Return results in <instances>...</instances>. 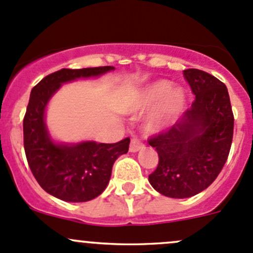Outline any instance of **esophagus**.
<instances>
[{
    "instance_id": "esophagus-1",
    "label": "esophagus",
    "mask_w": 253,
    "mask_h": 253,
    "mask_svg": "<svg viewBox=\"0 0 253 253\" xmlns=\"http://www.w3.org/2000/svg\"><path fill=\"white\" fill-rule=\"evenodd\" d=\"M142 148H143V143L141 139H138L137 137H133V138L131 139V144H129V152L136 153L138 152V150H141Z\"/></svg>"
}]
</instances>
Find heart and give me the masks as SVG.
<instances>
[{"label": "heart", "instance_id": "1", "mask_svg": "<svg viewBox=\"0 0 253 253\" xmlns=\"http://www.w3.org/2000/svg\"><path fill=\"white\" fill-rule=\"evenodd\" d=\"M185 94L180 89H174V84L169 81H158L148 85L141 91L134 103L136 110H149L154 106H162L157 114L149 120L152 129H160L174 121L185 105Z\"/></svg>", "mask_w": 253, "mask_h": 253}]
</instances>
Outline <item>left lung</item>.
<instances>
[{
	"label": "left lung",
	"instance_id": "8db88e82",
	"mask_svg": "<svg viewBox=\"0 0 253 253\" xmlns=\"http://www.w3.org/2000/svg\"><path fill=\"white\" fill-rule=\"evenodd\" d=\"M183 77L196 98L172 127L148 139L159 155L149 175L162 195L187 198L218 177L228 159L234 133V114L223 82L205 71L188 68Z\"/></svg>",
	"mask_w": 253,
	"mask_h": 253
}]
</instances>
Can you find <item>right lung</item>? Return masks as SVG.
Here are the masks:
<instances>
[{
	"label": "right lung",
	"instance_id": "add662e5",
	"mask_svg": "<svg viewBox=\"0 0 253 253\" xmlns=\"http://www.w3.org/2000/svg\"><path fill=\"white\" fill-rule=\"evenodd\" d=\"M112 70L111 66L62 68L42 78L32 89L23 120L25 157L38 183L58 200L86 202L98 197L108 186L115 160L128 152L129 138L117 143L56 144L51 141L44 121L47 101L62 83L95 77Z\"/></svg>",
	"mask_w": 253,
	"mask_h": 253
}]
</instances>
